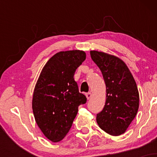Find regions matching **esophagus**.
<instances>
[{"instance_id":"1","label":"esophagus","mask_w":157,"mask_h":157,"mask_svg":"<svg viewBox=\"0 0 157 157\" xmlns=\"http://www.w3.org/2000/svg\"><path fill=\"white\" fill-rule=\"evenodd\" d=\"M86 98H87L88 100H89V99L91 97V96H92V93H91V91H89V92H88L87 94H86Z\"/></svg>"}]
</instances>
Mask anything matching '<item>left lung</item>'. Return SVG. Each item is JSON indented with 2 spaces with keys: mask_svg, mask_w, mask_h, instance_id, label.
Here are the masks:
<instances>
[{
  "mask_svg": "<svg viewBox=\"0 0 157 157\" xmlns=\"http://www.w3.org/2000/svg\"><path fill=\"white\" fill-rule=\"evenodd\" d=\"M106 86V100L97 114L99 127L112 136L125 132L138 111L140 95L130 70L121 59L102 52L91 51Z\"/></svg>",
  "mask_w": 157,
  "mask_h": 157,
  "instance_id": "left-lung-1",
  "label": "left lung"
}]
</instances>
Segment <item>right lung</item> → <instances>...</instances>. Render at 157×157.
I'll return each instance as SVG.
<instances>
[{"label":"right lung","mask_w":157,"mask_h":157,"mask_svg":"<svg viewBox=\"0 0 157 157\" xmlns=\"http://www.w3.org/2000/svg\"><path fill=\"white\" fill-rule=\"evenodd\" d=\"M86 52H57L43 68L34 90L32 110L37 125L46 138L60 142L72 125L78 106L86 102L74 80L75 71L86 60Z\"/></svg>","instance_id":"1"}]
</instances>
